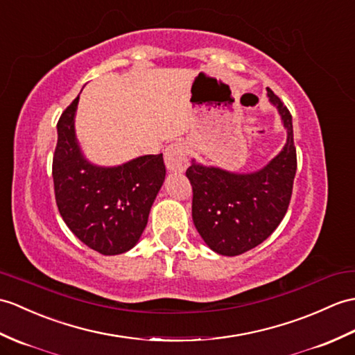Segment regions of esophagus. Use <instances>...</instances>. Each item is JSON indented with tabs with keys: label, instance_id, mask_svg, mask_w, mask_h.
I'll return each mask as SVG.
<instances>
[{
	"label": "esophagus",
	"instance_id": "1",
	"mask_svg": "<svg viewBox=\"0 0 355 355\" xmlns=\"http://www.w3.org/2000/svg\"><path fill=\"white\" fill-rule=\"evenodd\" d=\"M164 164L169 172H183L187 164V146L184 142H174L164 150Z\"/></svg>",
	"mask_w": 355,
	"mask_h": 355
}]
</instances>
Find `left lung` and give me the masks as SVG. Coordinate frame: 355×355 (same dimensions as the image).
Here are the masks:
<instances>
[{
  "label": "left lung",
  "instance_id": "8db88e82",
  "mask_svg": "<svg viewBox=\"0 0 355 355\" xmlns=\"http://www.w3.org/2000/svg\"><path fill=\"white\" fill-rule=\"evenodd\" d=\"M268 98L278 110L287 139L266 166L232 172L192 159L186 171L193 191V224L209 248L220 255L243 254L266 241L289 207L296 174L292 114L269 87Z\"/></svg>",
  "mask_w": 355,
  "mask_h": 355
}]
</instances>
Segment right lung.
Instances as JSON below:
<instances>
[{"instance_id": "right-lung-1", "label": "right lung", "mask_w": 355, "mask_h": 355, "mask_svg": "<svg viewBox=\"0 0 355 355\" xmlns=\"http://www.w3.org/2000/svg\"><path fill=\"white\" fill-rule=\"evenodd\" d=\"M80 95L57 122L53 159L55 202L64 224L103 255L130 251L148 224L166 175L163 154L140 155L118 166L86 159L76 135Z\"/></svg>"}]
</instances>
